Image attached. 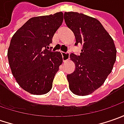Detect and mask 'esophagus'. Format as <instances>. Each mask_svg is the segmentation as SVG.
<instances>
[{
    "label": "esophagus",
    "mask_w": 124,
    "mask_h": 124,
    "mask_svg": "<svg viewBox=\"0 0 124 124\" xmlns=\"http://www.w3.org/2000/svg\"><path fill=\"white\" fill-rule=\"evenodd\" d=\"M62 54V57H63V61L65 62L67 61L70 58V54L69 53H65V52H62L61 53Z\"/></svg>",
    "instance_id": "1"
}]
</instances>
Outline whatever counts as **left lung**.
Wrapping results in <instances>:
<instances>
[{"instance_id":"obj_1","label":"left lung","mask_w":124,"mask_h":124,"mask_svg":"<svg viewBox=\"0 0 124 124\" xmlns=\"http://www.w3.org/2000/svg\"><path fill=\"white\" fill-rule=\"evenodd\" d=\"M66 25L74 33L75 45H81L79 56L70 59L74 71L67 75L71 92L76 95L90 94L101 87L112 72L117 50L113 39L97 19L78 12H65Z\"/></svg>"}]
</instances>
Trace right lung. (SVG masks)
<instances>
[{"instance_id":"add662e5","label":"right lung","mask_w":124,"mask_h":124,"mask_svg":"<svg viewBox=\"0 0 124 124\" xmlns=\"http://www.w3.org/2000/svg\"><path fill=\"white\" fill-rule=\"evenodd\" d=\"M63 15L60 12L31 18L11 39L7 57L12 73L18 85L30 94L41 95L50 92L63 63L59 52L47 50L62 25Z\"/></svg>"}]
</instances>
